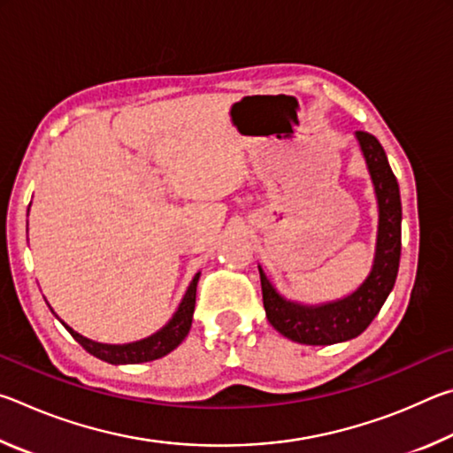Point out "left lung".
Wrapping results in <instances>:
<instances>
[{"mask_svg": "<svg viewBox=\"0 0 453 453\" xmlns=\"http://www.w3.org/2000/svg\"><path fill=\"white\" fill-rule=\"evenodd\" d=\"M356 135L359 145H362L367 170L372 173L380 205L378 248H375L373 267L367 280L357 288V291L340 302L308 308V305L283 300L259 267L267 319L288 340L305 343V346H329V343L346 342L362 334L378 316L383 302L388 300L389 291L394 289L397 270H400V186H397V180L378 137L367 132H356Z\"/></svg>", "mask_w": 453, "mask_h": 453, "instance_id": "1", "label": "left lung"}]
</instances>
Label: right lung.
<instances>
[{
	"instance_id": "1",
	"label": "right lung",
	"mask_w": 453,
	"mask_h": 453,
	"mask_svg": "<svg viewBox=\"0 0 453 453\" xmlns=\"http://www.w3.org/2000/svg\"><path fill=\"white\" fill-rule=\"evenodd\" d=\"M197 280L199 273H196L194 281L189 283V288L183 296L178 311L172 318L170 324L164 329H159L157 334L151 337H145L142 342L126 343V346H107V343H96L88 340V337L80 335L73 332L70 326H65L67 332L80 346L89 351L91 356L104 359L107 364H142V362H151V359H159L165 354H170L180 343L186 340V335L191 327V318H194V308H196V289H197Z\"/></svg>"
}]
</instances>
